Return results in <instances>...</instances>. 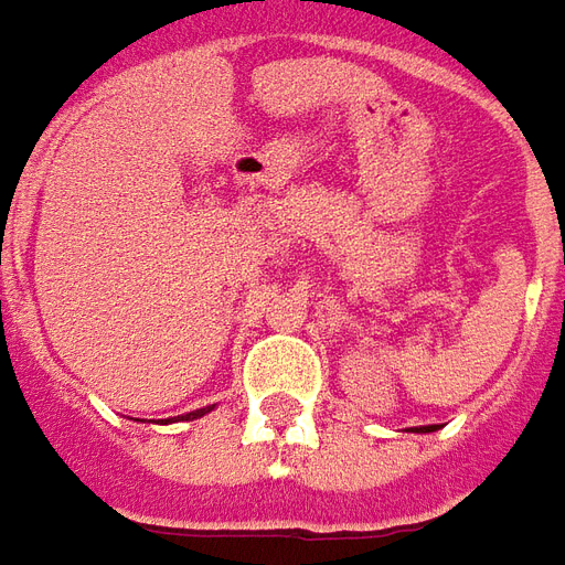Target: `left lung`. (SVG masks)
I'll use <instances>...</instances> for the list:
<instances>
[{
  "mask_svg": "<svg viewBox=\"0 0 565 565\" xmlns=\"http://www.w3.org/2000/svg\"><path fill=\"white\" fill-rule=\"evenodd\" d=\"M413 434H434V430H439V424H424V427H409Z\"/></svg>",
  "mask_w": 565,
  "mask_h": 565,
  "instance_id": "left-lung-1",
  "label": "left lung"
}]
</instances>
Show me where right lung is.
<instances>
[{
  "label": "right lung",
  "instance_id": "obj_1",
  "mask_svg": "<svg viewBox=\"0 0 565 565\" xmlns=\"http://www.w3.org/2000/svg\"><path fill=\"white\" fill-rule=\"evenodd\" d=\"M216 409V403L213 406H204V409H195V413H186V415H177V422H195V418H201V415H207ZM164 422H174V418H164Z\"/></svg>",
  "mask_w": 565,
  "mask_h": 565
}]
</instances>
